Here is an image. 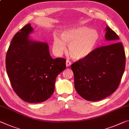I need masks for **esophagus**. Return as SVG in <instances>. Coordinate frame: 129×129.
Returning a JSON list of instances; mask_svg holds the SVG:
<instances>
[{"instance_id":"esophagus-1","label":"esophagus","mask_w":129,"mask_h":129,"mask_svg":"<svg viewBox=\"0 0 129 129\" xmlns=\"http://www.w3.org/2000/svg\"><path fill=\"white\" fill-rule=\"evenodd\" d=\"M71 64V62L70 61H69L68 60H66V67H69L70 66V65Z\"/></svg>"}]
</instances>
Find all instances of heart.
<instances>
[{"instance_id": "heart-1", "label": "heart", "mask_w": 129, "mask_h": 129, "mask_svg": "<svg viewBox=\"0 0 129 129\" xmlns=\"http://www.w3.org/2000/svg\"><path fill=\"white\" fill-rule=\"evenodd\" d=\"M61 39L57 34L53 36V49L60 55L69 45V51L73 59L80 60L88 56L98 43L99 34L96 30L86 26H76L67 29L61 33Z\"/></svg>"}]
</instances>
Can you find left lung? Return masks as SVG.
I'll list each match as a JSON object with an SVG mask.
<instances>
[{
    "instance_id": "8db88e82",
    "label": "left lung",
    "mask_w": 129,
    "mask_h": 129,
    "mask_svg": "<svg viewBox=\"0 0 129 129\" xmlns=\"http://www.w3.org/2000/svg\"><path fill=\"white\" fill-rule=\"evenodd\" d=\"M105 37L114 44L94 49L84 59L71 64L74 86L85 100L96 102L117 89L125 69L126 56L122 43L114 31L106 26Z\"/></svg>"
}]
</instances>
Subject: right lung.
I'll list each match as a JSON object with an SVG mask.
<instances>
[{
  "instance_id": "right-lung-1",
  "label": "right lung",
  "mask_w": 129,
  "mask_h": 129,
  "mask_svg": "<svg viewBox=\"0 0 129 129\" xmlns=\"http://www.w3.org/2000/svg\"><path fill=\"white\" fill-rule=\"evenodd\" d=\"M30 23L15 35L6 58L7 73L14 92L30 103L43 102L55 90L56 77L66 69V60L52 59L47 43L35 40Z\"/></svg>"
}]
</instances>
